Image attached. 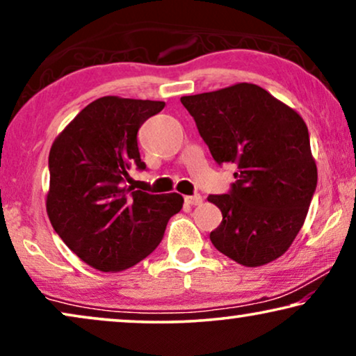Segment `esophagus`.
Listing matches in <instances>:
<instances>
[{
	"instance_id": "esophagus-1",
	"label": "esophagus",
	"mask_w": 356,
	"mask_h": 356,
	"mask_svg": "<svg viewBox=\"0 0 356 356\" xmlns=\"http://www.w3.org/2000/svg\"><path fill=\"white\" fill-rule=\"evenodd\" d=\"M184 201H186L189 206H199V204L202 202V196L201 194H193V196L184 197Z\"/></svg>"
}]
</instances>
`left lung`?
I'll use <instances>...</instances> for the list:
<instances>
[{"label":"left lung","instance_id":"8db88e82","mask_svg":"<svg viewBox=\"0 0 356 356\" xmlns=\"http://www.w3.org/2000/svg\"><path fill=\"white\" fill-rule=\"evenodd\" d=\"M218 165L238 168L227 194H211L222 211L211 241L246 267L289 250L303 227L318 184L309 134L301 116L256 84L181 97Z\"/></svg>","mask_w":356,"mask_h":356}]
</instances>
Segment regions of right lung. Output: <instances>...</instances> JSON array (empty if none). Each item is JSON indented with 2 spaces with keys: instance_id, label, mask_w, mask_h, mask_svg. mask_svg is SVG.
<instances>
[{
  "instance_id": "obj_1",
  "label": "right lung",
  "mask_w": 356,
  "mask_h": 356,
  "mask_svg": "<svg viewBox=\"0 0 356 356\" xmlns=\"http://www.w3.org/2000/svg\"><path fill=\"white\" fill-rule=\"evenodd\" d=\"M163 106L165 102L102 97L81 110L51 145L48 217L66 246L102 272L124 270L147 257L162 241L170 217L183 207L177 193L129 186L131 170H145L138 131Z\"/></svg>"
}]
</instances>
